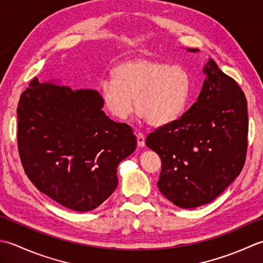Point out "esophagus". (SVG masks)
Listing matches in <instances>:
<instances>
[{
  "mask_svg": "<svg viewBox=\"0 0 263 263\" xmlns=\"http://www.w3.org/2000/svg\"><path fill=\"white\" fill-rule=\"evenodd\" d=\"M136 137H137V144H138V146H139V147H144V146H145V136H144V134L138 133L137 135H136Z\"/></svg>",
  "mask_w": 263,
  "mask_h": 263,
  "instance_id": "obj_1",
  "label": "esophagus"
}]
</instances>
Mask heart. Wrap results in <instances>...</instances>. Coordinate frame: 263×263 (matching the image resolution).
I'll return each mask as SVG.
<instances>
[{
	"instance_id": "b5f03b06",
	"label": "heart",
	"mask_w": 263,
	"mask_h": 263,
	"mask_svg": "<svg viewBox=\"0 0 263 263\" xmlns=\"http://www.w3.org/2000/svg\"><path fill=\"white\" fill-rule=\"evenodd\" d=\"M112 76L102 82L101 94L105 108L117 119L125 120L133 114L135 99L139 117L160 127L179 118L189 103L192 78L179 64L134 59L118 64Z\"/></svg>"
}]
</instances>
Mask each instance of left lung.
<instances>
[{"label": "left lung", "mask_w": 263, "mask_h": 263, "mask_svg": "<svg viewBox=\"0 0 263 263\" xmlns=\"http://www.w3.org/2000/svg\"><path fill=\"white\" fill-rule=\"evenodd\" d=\"M203 72L206 78L195 103L146 138V145L161 158L159 190L181 209L201 206L220 195L242 171L248 148L243 90L212 59Z\"/></svg>", "instance_id": "left-lung-1"}]
</instances>
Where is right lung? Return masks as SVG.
<instances>
[{
  "mask_svg": "<svg viewBox=\"0 0 263 263\" xmlns=\"http://www.w3.org/2000/svg\"><path fill=\"white\" fill-rule=\"evenodd\" d=\"M94 89L40 83L21 94L18 148L31 183L70 210L101 205L118 186L117 168L135 151L130 126L111 120Z\"/></svg>",
  "mask_w": 263,
  "mask_h": 263,
  "instance_id": "add662e5",
  "label": "right lung"
}]
</instances>
